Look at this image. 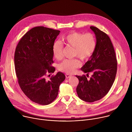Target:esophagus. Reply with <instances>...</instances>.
I'll use <instances>...</instances> for the list:
<instances>
[{"label":"esophagus","mask_w":132,"mask_h":132,"mask_svg":"<svg viewBox=\"0 0 132 132\" xmlns=\"http://www.w3.org/2000/svg\"><path fill=\"white\" fill-rule=\"evenodd\" d=\"M65 76H66V78H70V77H71V76H72V75H69V74H66L65 75Z\"/></svg>","instance_id":"1"}]
</instances>
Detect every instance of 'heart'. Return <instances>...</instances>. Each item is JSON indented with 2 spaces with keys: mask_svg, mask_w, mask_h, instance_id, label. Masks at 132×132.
Masks as SVG:
<instances>
[{
  "mask_svg": "<svg viewBox=\"0 0 132 132\" xmlns=\"http://www.w3.org/2000/svg\"><path fill=\"white\" fill-rule=\"evenodd\" d=\"M63 42L66 45L73 47V56H77L82 60L89 59L96 47L95 36L90 33H71L63 37ZM52 51L56 59L61 60L62 58L63 45L61 43L55 42ZM80 64V62L78 59H66L59 65V68L60 70L67 73H72Z\"/></svg>",
  "mask_w": 132,
  "mask_h": 132,
  "instance_id": "b5f03b06",
  "label": "heart"
}]
</instances>
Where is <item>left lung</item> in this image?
Listing matches in <instances>:
<instances>
[{
	"instance_id": "8db88e82",
	"label": "left lung",
	"mask_w": 132,
	"mask_h": 132,
	"mask_svg": "<svg viewBox=\"0 0 132 132\" xmlns=\"http://www.w3.org/2000/svg\"><path fill=\"white\" fill-rule=\"evenodd\" d=\"M96 38L95 52L81 70L93 75L90 80L85 75L76 76L79 79L76 91L79 98L88 102L104 97L113 84L117 71V61L114 49L109 36L98 28L91 26Z\"/></svg>"
}]
</instances>
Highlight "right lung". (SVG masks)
I'll return each mask as SVG.
<instances>
[{
    "instance_id": "obj_1",
    "label": "right lung",
    "mask_w": 132,
    "mask_h": 132,
    "mask_svg": "<svg viewBox=\"0 0 132 132\" xmlns=\"http://www.w3.org/2000/svg\"><path fill=\"white\" fill-rule=\"evenodd\" d=\"M60 33L44 27H34L23 35L15 48L14 61L19 85L28 98L39 104L52 103L65 79L60 71L50 80L45 78L47 73L55 70L51 66L52 48Z\"/></svg>"
}]
</instances>
